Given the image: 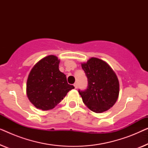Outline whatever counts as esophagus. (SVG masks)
Masks as SVG:
<instances>
[{
	"instance_id": "esophagus-1",
	"label": "esophagus",
	"mask_w": 148,
	"mask_h": 148,
	"mask_svg": "<svg viewBox=\"0 0 148 148\" xmlns=\"http://www.w3.org/2000/svg\"><path fill=\"white\" fill-rule=\"evenodd\" d=\"M73 86H74L75 88V89L77 88V86H78V85H77V83H75V84H73Z\"/></svg>"
}]
</instances>
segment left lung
Instances as JSON below:
<instances>
[{"label":"left lung","mask_w":148,"mask_h":148,"mask_svg":"<svg viewBox=\"0 0 148 148\" xmlns=\"http://www.w3.org/2000/svg\"><path fill=\"white\" fill-rule=\"evenodd\" d=\"M82 67L88 81L87 90L79 91L83 102L96 113L109 110L119 95V82L116 73L106 62L95 57L82 63Z\"/></svg>","instance_id":"1"}]
</instances>
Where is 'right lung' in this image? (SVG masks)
<instances>
[{"mask_svg": "<svg viewBox=\"0 0 148 148\" xmlns=\"http://www.w3.org/2000/svg\"><path fill=\"white\" fill-rule=\"evenodd\" d=\"M60 60L48 55L40 60L30 71L26 84L27 98L38 109H53L74 88L58 69Z\"/></svg>", "mask_w": 148, "mask_h": 148, "instance_id": "1", "label": "right lung"}]
</instances>
